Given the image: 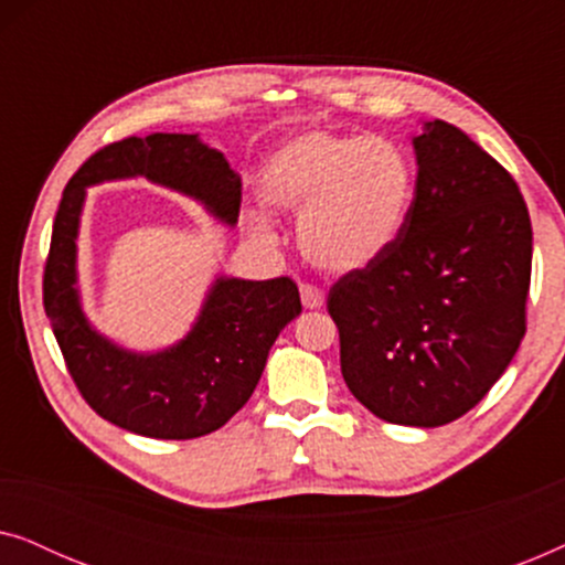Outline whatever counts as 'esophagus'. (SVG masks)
Returning a JSON list of instances; mask_svg holds the SVG:
<instances>
[{
    "instance_id": "esophagus-1",
    "label": "esophagus",
    "mask_w": 565,
    "mask_h": 565,
    "mask_svg": "<svg viewBox=\"0 0 565 565\" xmlns=\"http://www.w3.org/2000/svg\"><path fill=\"white\" fill-rule=\"evenodd\" d=\"M300 300H303V306L308 311H313V308H321L323 306V290L316 288V285H300Z\"/></svg>"
}]
</instances>
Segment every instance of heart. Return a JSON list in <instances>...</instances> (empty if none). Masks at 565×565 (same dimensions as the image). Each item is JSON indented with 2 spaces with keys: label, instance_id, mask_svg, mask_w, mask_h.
Masks as SVG:
<instances>
[{
  "label": "heart",
  "instance_id": "obj_1",
  "mask_svg": "<svg viewBox=\"0 0 565 565\" xmlns=\"http://www.w3.org/2000/svg\"><path fill=\"white\" fill-rule=\"evenodd\" d=\"M262 203L300 215L298 244L323 273H360L396 242L414 198L406 153L388 138L306 130L262 161ZM252 234L273 242L265 213L249 215Z\"/></svg>",
  "mask_w": 565,
  "mask_h": 565
}]
</instances>
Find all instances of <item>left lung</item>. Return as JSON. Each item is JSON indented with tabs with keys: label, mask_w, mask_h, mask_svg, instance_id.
Listing matches in <instances>:
<instances>
[{
	"label": "left lung",
	"mask_w": 565,
	"mask_h": 565,
	"mask_svg": "<svg viewBox=\"0 0 565 565\" xmlns=\"http://www.w3.org/2000/svg\"><path fill=\"white\" fill-rule=\"evenodd\" d=\"M416 192L373 265L329 292L347 388L377 419L443 427L504 375L524 337L532 226L512 174L445 120L412 138Z\"/></svg>",
	"instance_id": "8db88e82"
}]
</instances>
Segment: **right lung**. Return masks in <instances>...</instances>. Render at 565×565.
<instances>
[{"label": "right lung", "instance_id": "add662e5", "mask_svg": "<svg viewBox=\"0 0 565 565\" xmlns=\"http://www.w3.org/2000/svg\"><path fill=\"white\" fill-rule=\"evenodd\" d=\"M143 177L198 200L223 226H236L242 177L198 134L130 136L84 161L66 184L43 275V306L76 388L115 427L153 439H192L221 429L257 388L275 339L300 316L290 277L218 275L180 342L157 352L115 344L82 308L79 226L87 188Z\"/></svg>", "mask_w": 565, "mask_h": 565}]
</instances>
